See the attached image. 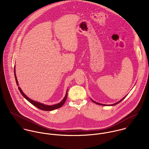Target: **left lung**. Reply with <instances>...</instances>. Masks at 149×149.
Listing matches in <instances>:
<instances>
[{
	"instance_id": "obj_1",
	"label": "left lung",
	"mask_w": 149,
	"mask_h": 149,
	"mask_svg": "<svg viewBox=\"0 0 149 149\" xmlns=\"http://www.w3.org/2000/svg\"><path fill=\"white\" fill-rule=\"evenodd\" d=\"M126 96H127V95H126ZM126 96H125V97H126ZM125 97H123V98L122 100H120V101H119L118 102H117V103H115V104H111V105H108V106H115V105H116V104H117L119 103L120 102H122V100H123V99L125 98ZM91 100H92L93 102H94L95 103L97 104H99V105H102V106H107V105H106V104H100V103H96V102H94L93 100H92V99H91Z\"/></svg>"
}]
</instances>
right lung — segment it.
I'll list each match as a JSON object with an SVG mask.
<instances>
[{
  "label": "right lung",
  "instance_id": "1",
  "mask_svg": "<svg viewBox=\"0 0 149 149\" xmlns=\"http://www.w3.org/2000/svg\"><path fill=\"white\" fill-rule=\"evenodd\" d=\"M14 74H15V80H16V83H17V85H18V80H17V77H16V74H15V66H14ZM18 89L21 92L22 96L27 100H28L30 103H31L33 105H34V106L37 107L38 108L43 110V111H52V110H54V109H56L57 108H59L60 107L63 106L66 100V98H67V95H68V92H66V95L65 96V97L64 98V99L59 103L57 104H55V105H52V106H47V105H45V104H42L41 103H39V102H35L31 99H30V98H29L21 90V89L20 88V87H18ZM68 91V90H67Z\"/></svg>",
  "mask_w": 149,
  "mask_h": 149
}]
</instances>
